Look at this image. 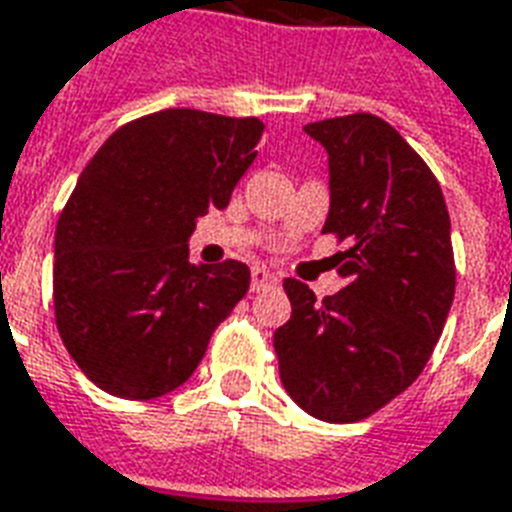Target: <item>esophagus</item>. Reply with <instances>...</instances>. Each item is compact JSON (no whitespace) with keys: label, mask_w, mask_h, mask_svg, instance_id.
Masks as SVG:
<instances>
[{"label":"esophagus","mask_w":512,"mask_h":512,"mask_svg":"<svg viewBox=\"0 0 512 512\" xmlns=\"http://www.w3.org/2000/svg\"><path fill=\"white\" fill-rule=\"evenodd\" d=\"M276 284H279V276H273L265 268H252V292L268 290V287H276Z\"/></svg>","instance_id":"1"}]
</instances>
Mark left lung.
Returning a JSON list of instances; mask_svg holds the SVG:
<instances>
[{
    "label": "left lung",
    "instance_id": "8db88e82",
    "mask_svg": "<svg viewBox=\"0 0 512 512\" xmlns=\"http://www.w3.org/2000/svg\"><path fill=\"white\" fill-rule=\"evenodd\" d=\"M327 150L343 290L317 300L287 279L292 317L273 333L287 395L330 424L368 419L419 378L454 303L451 220L438 179L368 112L303 128Z\"/></svg>",
    "mask_w": 512,
    "mask_h": 512
}]
</instances>
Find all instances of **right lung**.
Listing matches in <instances>:
<instances>
[{"instance_id":"obj_1","label":"right lung","mask_w":512,"mask_h":512,"mask_svg":"<svg viewBox=\"0 0 512 512\" xmlns=\"http://www.w3.org/2000/svg\"><path fill=\"white\" fill-rule=\"evenodd\" d=\"M263 128L163 109L117 128L83 169L56 225L53 303L66 351L99 389L152 400L182 386L247 295V265H193L187 239L228 206Z\"/></svg>"}]
</instances>
